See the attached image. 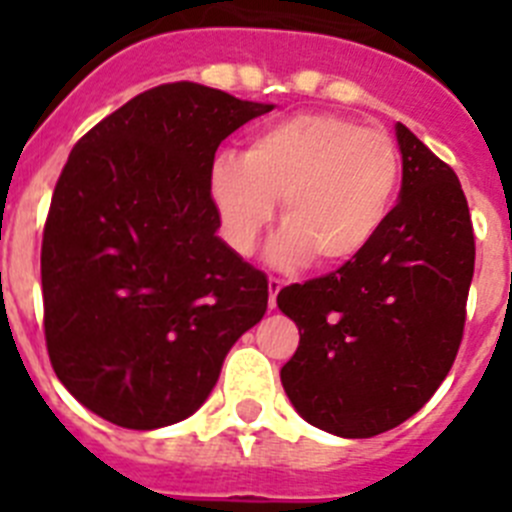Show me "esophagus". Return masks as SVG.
<instances>
[{"mask_svg":"<svg viewBox=\"0 0 512 512\" xmlns=\"http://www.w3.org/2000/svg\"><path fill=\"white\" fill-rule=\"evenodd\" d=\"M279 289H282V282H279V279L271 277V279H269V307H271V310H274V307H277V295H279Z\"/></svg>","mask_w":512,"mask_h":512,"instance_id":"esophagus-1","label":"esophagus"}]
</instances>
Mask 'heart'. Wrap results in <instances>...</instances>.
<instances>
[{"label": "heart", "instance_id": "heart-1", "mask_svg": "<svg viewBox=\"0 0 512 512\" xmlns=\"http://www.w3.org/2000/svg\"><path fill=\"white\" fill-rule=\"evenodd\" d=\"M400 184V151L384 130L338 115H295L259 130L243 158L220 153L210 197L225 241L248 256L282 202V233L269 261L325 269L356 261L390 220Z\"/></svg>", "mask_w": 512, "mask_h": 512}]
</instances>
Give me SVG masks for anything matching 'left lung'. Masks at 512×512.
Instances as JSON below:
<instances>
[{
    "label": "left lung",
    "mask_w": 512,
    "mask_h": 512,
    "mask_svg": "<svg viewBox=\"0 0 512 512\" xmlns=\"http://www.w3.org/2000/svg\"><path fill=\"white\" fill-rule=\"evenodd\" d=\"M400 202L377 241L328 277L284 287L300 330L282 387L310 425L372 438L418 413L459 351L474 230L454 171L402 122Z\"/></svg>",
    "instance_id": "1"
}]
</instances>
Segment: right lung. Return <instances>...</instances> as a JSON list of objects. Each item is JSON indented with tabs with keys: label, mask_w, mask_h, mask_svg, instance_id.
Here are the masks:
<instances>
[{
	"label": "right lung",
	"mask_w": 512,
	"mask_h": 512,
	"mask_svg": "<svg viewBox=\"0 0 512 512\" xmlns=\"http://www.w3.org/2000/svg\"><path fill=\"white\" fill-rule=\"evenodd\" d=\"M274 104L192 81L138 94L63 166L45 220V343L76 400L153 431L200 410L233 343L259 323L266 274L217 235V146Z\"/></svg>",
	"instance_id": "1"
}]
</instances>
